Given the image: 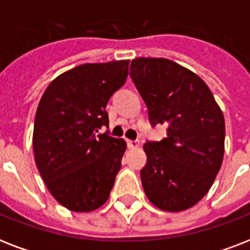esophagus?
Segmentation results:
<instances>
[{
  "mask_svg": "<svg viewBox=\"0 0 250 250\" xmlns=\"http://www.w3.org/2000/svg\"><path fill=\"white\" fill-rule=\"evenodd\" d=\"M127 145H128L129 149H135L140 145V141L139 140H127Z\"/></svg>",
  "mask_w": 250,
  "mask_h": 250,
  "instance_id": "esophagus-1",
  "label": "esophagus"
}]
</instances>
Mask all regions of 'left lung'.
<instances>
[{
    "label": "left lung",
    "instance_id": "8db88e82",
    "mask_svg": "<svg viewBox=\"0 0 250 250\" xmlns=\"http://www.w3.org/2000/svg\"><path fill=\"white\" fill-rule=\"evenodd\" d=\"M131 78L148 106L153 125L167 137L144 145L140 171L145 194L165 211L194 206L213 186L225 154V118L206 83L166 58H135Z\"/></svg>",
    "mask_w": 250,
    "mask_h": 250
}]
</instances>
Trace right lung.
Returning a JSON list of instances; mask_svg holds the SVG:
<instances>
[{"label":"right lung","mask_w":250,"mask_h":250,"mask_svg":"<svg viewBox=\"0 0 250 250\" xmlns=\"http://www.w3.org/2000/svg\"><path fill=\"white\" fill-rule=\"evenodd\" d=\"M129 61L84 63L49 84L37 106L33 154L52 196L66 209L101 208L121 170L127 144L107 133L106 105L125 84Z\"/></svg>","instance_id":"right-lung-1"}]
</instances>
